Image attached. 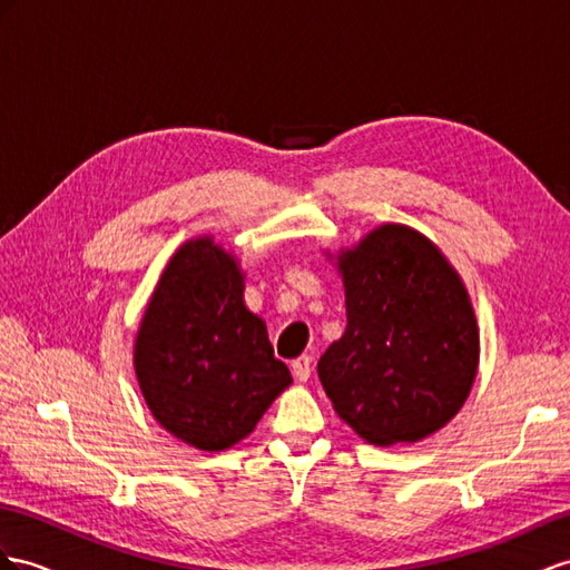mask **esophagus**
I'll use <instances>...</instances> for the list:
<instances>
[{
	"mask_svg": "<svg viewBox=\"0 0 570 570\" xmlns=\"http://www.w3.org/2000/svg\"><path fill=\"white\" fill-rule=\"evenodd\" d=\"M311 366H313V358L311 356H301V358H296L294 363H291V373H294L296 381L305 383L311 377V371H313Z\"/></svg>",
	"mask_w": 570,
	"mask_h": 570,
	"instance_id": "esophagus-1",
	"label": "esophagus"
}]
</instances>
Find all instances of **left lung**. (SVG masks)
<instances>
[{"instance_id":"left-lung-1","label":"left lung","mask_w":570,"mask_h":570,"mask_svg":"<svg viewBox=\"0 0 570 570\" xmlns=\"http://www.w3.org/2000/svg\"><path fill=\"white\" fill-rule=\"evenodd\" d=\"M346 330L317 361L334 410L375 445L416 443L470 395L479 332L458 272L421 233L385 224L340 257Z\"/></svg>"}]
</instances>
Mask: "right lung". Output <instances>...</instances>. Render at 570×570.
Segmentation results:
<instances>
[{
  "label": "right lung",
  "mask_w": 570,
  "mask_h": 570,
  "mask_svg": "<svg viewBox=\"0 0 570 570\" xmlns=\"http://www.w3.org/2000/svg\"><path fill=\"white\" fill-rule=\"evenodd\" d=\"M135 368L158 424L199 450L236 445L291 385L265 323L245 308L236 259L209 238L185 243L168 262Z\"/></svg>",
  "instance_id": "1"
}]
</instances>
